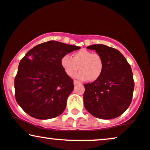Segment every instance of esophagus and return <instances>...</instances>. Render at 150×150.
<instances>
[{
	"label": "esophagus",
	"mask_w": 150,
	"mask_h": 150,
	"mask_svg": "<svg viewBox=\"0 0 150 150\" xmlns=\"http://www.w3.org/2000/svg\"><path fill=\"white\" fill-rule=\"evenodd\" d=\"M73 84H74V85L79 84V81H77V80H74V81H73Z\"/></svg>",
	"instance_id": "1"
}]
</instances>
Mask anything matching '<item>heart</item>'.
<instances>
[{"instance_id": "heart-1", "label": "heart", "mask_w": 150, "mask_h": 150, "mask_svg": "<svg viewBox=\"0 0 150 150\" xmlns=\"http://www.w3.org/2000/svg\"><path fill=\"white\" fill-rule=\"evenodd\" d=\"M61 66L68 76L71 77L74 73L75 78L89 81H96L101 76L104 69L103 59L99 54L93 53L86 49H81L73 54L72 57L65 54L61 59Z\"/></svg>"}]
</instances>
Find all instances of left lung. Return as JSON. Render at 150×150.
Here are the masks:
<instances>
[{
  "mask_svg": "<svg viewBox=\"0 0 150 150\" xmlns=\"http://www.w3.org/2000/svg\"><path fill=\"white\" fill-rule=\"evenodd\" d=\"M103 59L104 69L97 80L84 84V107L93 116L113 119L129 107L134 89L132 68L116 49L102 44L89 45Z\"/></svg>",
  "mask_w": 150,
  "mask_h": 150,
  "instance_id": "8db88e82",
  "label": "left lung"
}]
</instances>
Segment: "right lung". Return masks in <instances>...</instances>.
Returning a JSON list of instances; mask_svg holds the SVG:
<instances>
[{
	"label": "right lung",
	"mask_w": 150,
	"mask_h": 150,
	"mask_svg": "<svg viewBox=\"0 0 150 150\" xmlns=\"http://www.w3.org/2000/svg\"><path fill=\"white\" fill-rule=\"evenodd\" d=\"M79 49L76 45L49 41L26 53L14 79L15 98L25 112L41 120L63 113L74 86L60 61L64 55Z\"/></svg>",
	"instance_id": "add662e5"
}]
</instances>
